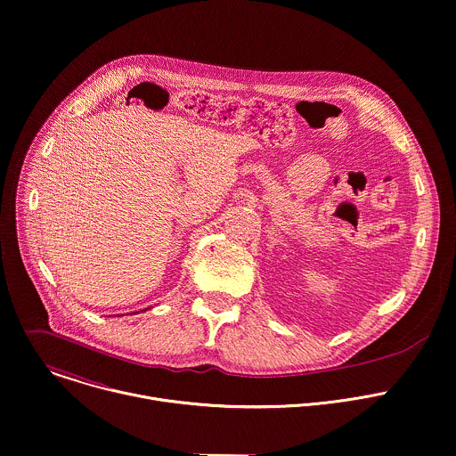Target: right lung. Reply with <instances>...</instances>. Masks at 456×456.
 Wrapping results in <instances>:
<instances>
[{
	"label": "right lung",
	"instance_id": "1",
	"mask_svg": "<svg viewBox=\"0 0 456 456\" xmlns=\"http://www.w3.org/2000/svg\"><path fill=\"white\" fill-rule=\"evenodd\" d=\"M141 312H142V310H141Z\"/></svg>",
	"mask_w": 456,
	"mask_h": 456
}]
</instances>
